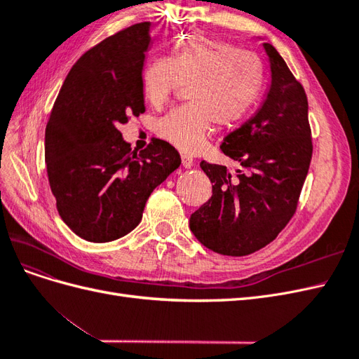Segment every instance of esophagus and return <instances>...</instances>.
<instances>
[{"label":"esophagus","mask_w":359,"mask_h":359,"mask_svg":"<svg viewBox=\"0 0 359 359\" xmlns=\"http://www.w3.org/2000/svg\"><path fill=\"white\" fill-rule=\"evenodd\" d=\"M181 163H182V166L186 168V169H190V168L194 165L193 158L189 157V156H181Z\"/></svg>","instance_id":"1"}]
</instances>
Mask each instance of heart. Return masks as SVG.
I'll return each mask as SVG.
<instances>
[{
    "label": "heart",
    "instance_id": "heart-1",
    "mask_svg": "<svg viewBox=\"0 0 359 359\" xmlns=\"http://www.w3.org/2000/svg\"><path fill=\"white\" fill-rule=\"evenodd\" d=\"M182 85L187 100L156 121V135L182 153L193 154L214 126L229 130L252 112L265 85V67L253 53L222 40L193 34L172 57H157L142 73V91L153 106L165 104Z\"/></svg>",
    "mask_w": 359,
    "mask_h": 359
}]
</instances>
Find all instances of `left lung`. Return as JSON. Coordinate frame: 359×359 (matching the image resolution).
I'll return each instance as SVG.
<instances>
[{
  "label": "left lung",
  "instance_id": "1",
  "mask_svg": "<svg viewBox=\"0 0 359 359\" xmlns=\"http://www.w3.org/2000/svg\"><path fill=\"white\" fill-rule=\"evenodd\" d=\"M271 85L262 106L223 139L220 149L241 165L201 161L212 196L190 217V231L215 253L247 256L274 241L297 211L313 144L309 102L276 48L264 43Z\"/></svg>",
  "mask_w": 359,
  "mask_h": 359
}]
</instances>
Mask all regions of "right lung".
I'll list each match as a JSON object with an SVG mask.
<instances>
[{
	"label": "right lung",
	"instance_id": "add662e5",
	"mask_svg": "<svg viewBox=\"0 0 359 359\" xmlns=\"http://www.w3.org/2000/svg\"><path fill=\"white\" fill-rule=\"evenodd\" d=\"M151 22L104 39L76 61L53 103L45 133L49 186L62 222L83 240H118L142 220L153 190L181 165L153 139L135 153L118 127L145 112L142 70Z\"/></svg>",
	"mask_w": 359,
	"mask_h": 359
}]
</instances>
